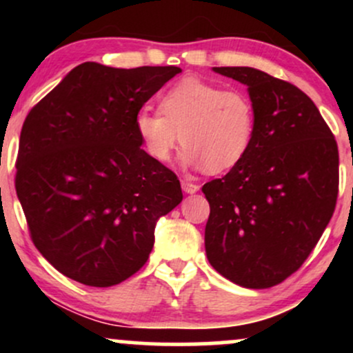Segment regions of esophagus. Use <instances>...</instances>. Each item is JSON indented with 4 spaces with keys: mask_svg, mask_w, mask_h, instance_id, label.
<instances>
[{
    "mask_svg": "<svg viewBox=\"0 0 353 353\" xmlns=\"http://www.w3.org/2000/svg\"><path fill=\"white\" fill-rule=\"evenodd\" d=\"M182 189H184V192L194 194L199 190V184H196V182H190V181H182Z\"/></svg>",
    "mask_w": 353,
    "mask_h": 353,
    "instance_id": "34e87169",
    "label": "esophagus"
}]
</instances>
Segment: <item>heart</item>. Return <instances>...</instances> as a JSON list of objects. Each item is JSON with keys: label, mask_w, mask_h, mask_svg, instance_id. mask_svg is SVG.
<instances>
[{"label": "heart", "mask_w": 353, "mask_h": 353, "mask_svg": "<svg viewBox=\"0 0 353 353\" xmlns=\"http://www.w3.org/2000/svg\"><path fill=\"white\" fill-rule=\"evenodd\" d=\"M136 131L157 163H168L182 143V164L219 174L234 168L249 151L255 109L252 99L239 89L185 78L159 96V111L139 109Z\"/></svg>", "instance_id": "1"}]
</instances>
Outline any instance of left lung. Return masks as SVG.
Masks as SVG:
<instances>
[{"label":"left lung","instance_id":"8db88e82","mask_svg":"<svg viewBox=\"0 0 353 353\" xmlns=\"http://www.w3.org/2000/svg\"><path fill=\"white\" fill-rule=\"evenodd\" d=\"M245 84L255 109L249 151L204 184L210 265L247 289H269L301 269L330 222L339 148L317 106L287 81L254 68H214Z\"/></svg>","mask_w":353,"mask_h":353}]
</instances>
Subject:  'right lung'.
<instances>
[{"instance_id": "right-lung-1", "label": "right lung", "mask_w": 353, "mask_h": 353, "mask_svg": "<svg viewBox=\"0 0 353 353\" xmlns=\"http://www.w3.org/2000/svg\"><path fill=\"white\" fill-rule=\"evenodd\" d=\"M83 63L24 119L14 188L31 241L72 281L111 287L148 262L181 182L141 145L136 114L179 74Z\"/></svg>"}]
</instances>
